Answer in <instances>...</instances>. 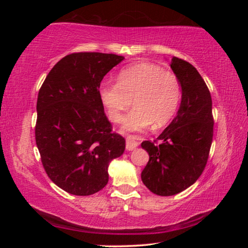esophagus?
<instances>
[{
  "label": "esophagus",
  "mask_w": 248,
  "mask_h": 248,
  "mask_svg": "<svg viewBox=\"0 0 248 248\" xmlns=\"http://www.w3.org/2000/svg\"><path fill=\"white\" fill-rule=\"evenodd\" d=\"M138 145H139V143H138L137 141L132 140L131 138H128V139L125 140V150L127 151H132L136 149Z\"/></svg>",
  "instance_id": "obj_1"
}]
</instances>
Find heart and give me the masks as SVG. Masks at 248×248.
I'll use <instances>...</instances> for the list:
<instances>
[{"label":"heart","instance_id":"b5f03b06","mask_svg":"<svg viewBox=\"0 0 248 248\" xmlns=\"http://www.w3.org/2000/svg\"><path fill=\"white\" fill-rule=\"evenodd\" d=\"M182 96L177 75L152 62H138L118 73L117 82L104 81L99 86L100 102L109 119L121 123L124 112L136 106L125 117L124 130L138 131L155 124L162 127L173 118Z\"/></svg>","mask_w":248,"mask_h":248}]
</instances>
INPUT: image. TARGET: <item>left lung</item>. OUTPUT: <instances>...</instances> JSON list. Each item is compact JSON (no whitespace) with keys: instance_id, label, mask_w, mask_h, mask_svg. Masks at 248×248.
I'll return each instance as SVG.
<instances>
[{"instance_id":"left-lung-1","label":"left lung","mask_w":248,"mask_h":248,"mask_svg":"<svg viewBox=\"0 0 248 248\" xmlns=\"http://www.w3.org/2000/svg\"><path fill=\"white\" fill-rule=\"evenodd\" d=\"M170 68L182 85L177 116L153 142L141 146L149 162L142 182L158 196H173L187 189L207 165L213 138L212 99L207 84L189 62L174 57Z\"/></svg>"}]
</instances>
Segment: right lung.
<instances>
[{
	"label": "right lung",
	"mask_w": 248,
	"mask_h": 248,
	"mask_svg": "<svg viewBox=\"0 0 248 248\" xmlns=\"http://www.w3.org/2000/svg\"><path fill=\"white\" fill-rule=\"evenodd\" d=\"M124 60L102 52H74L50 71L37 99L36 144L48 177L75 196H90L108 183V165L124 151L99 98L100 82Z\"/></svg>",
	"instance_id": "right-lung-1"
}]
</instances>
